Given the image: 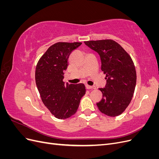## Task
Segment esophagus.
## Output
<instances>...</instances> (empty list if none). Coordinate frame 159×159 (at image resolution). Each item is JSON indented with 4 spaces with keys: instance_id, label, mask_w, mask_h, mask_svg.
Instances as JSON below:
<instances>
[{
    "instance_id": "1",
    "label": "esophagus",
    "mask_w": 159,
    "mask_h": 159,
    "mask_svg": "<svg viewBox=\"0 0 159 159\" xmlns=\"http://www.w3.org/2000/svg\"><path fill=\"white\" fill-rule=\"evenodd\" d=\"M85 87L87 89H95V86H91V85H86Z\"/></svg>"
}]
</instances>
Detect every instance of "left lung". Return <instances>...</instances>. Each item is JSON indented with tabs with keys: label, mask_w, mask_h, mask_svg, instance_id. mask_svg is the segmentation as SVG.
<instances>
[{
	"label": "left lung",
	"mask_w": 159,
	"mask_h": 159,
	"mask_svg": "<svg viewBox=\"0 0 159 159\" xmlns=\"http://www.w3.org/2000/svg\"><path fill=\"white\" fill-rule=\"evenodd\" d=\"M84 43L98 53L102 70L106 74V85L99 89L103 98L97 106L101 112L108 116H118L128 107L135 89L137 74L131 57L121 45L112 40Z\"/></svg>",
	"instance_id": "8db88e82"
}]
</instances>
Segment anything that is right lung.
Returning a JSON list of instances; mask_svg holds the SVG:
<instances>
[{"instance_id":"right-lung-1","label":"right lung","mask_w":159,"mask_h":159,"mask_svg":"<svg viewBox=\"0 0 159 159\" xmlns=\"http://www.w3.org/2000/svg\"><path fill=\"white\" fill-rule=\"evenodd\" d=\"M81 44L57 42L47 50L36 66L35 80L42 101L57 119H67L74 115L85 94L84 84L63 81L69 56Z\"/></svg>"}]
</instances>
